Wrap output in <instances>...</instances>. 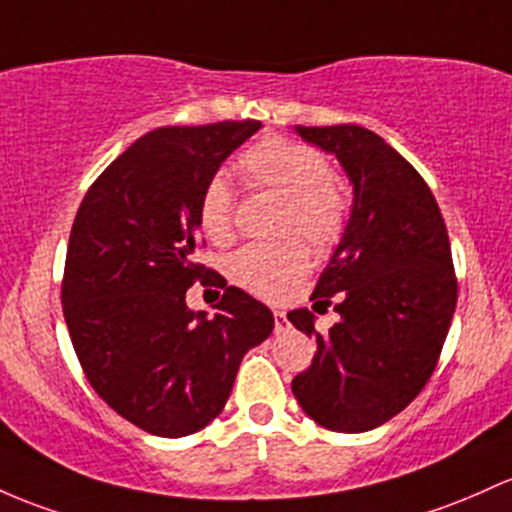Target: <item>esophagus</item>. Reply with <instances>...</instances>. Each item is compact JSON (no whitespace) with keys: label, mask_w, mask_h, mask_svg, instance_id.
I'll return each instance as SVG.
<instances>
[{"label":"esophagus","mask_w":512,"mask_h":512,"mask_svg":"<svg viewBox=\"0 0 512 512\" xmlns=\"http://www.w3.org/2000/svg\"><path fill=\"white\" fill-rule=\"evenodd\" d=\"M286 325H289V320H286V313L284 311H274V333H282V330H286Z\"/></svg>","instance_id":"obj_1"}]
</instances>
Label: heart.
Masks as SVG:
<instances>
[{"label":"heart","instance_id":"b5f03b06","mask_svg":"<svg viewBox=\"0 0 512 512\" xmlns=\"http://www.w3.org/2000/svg\"><path fill=\"white\" fill-rule=\"evenodd\" d=\"M240 172L255 187L286 199L284 228L299 230L316 247H333L350 221V201L333 184V165L311 145L286 138H265L245 150ZM199 226L213 243L233 238V189L223 174L206 182L199 199ZM311 252L299 238L282 243H252L228 257V277L257 296H279L301 277Z\"/></svg>","mask_w":512,"mask_h":512}]
</instances>
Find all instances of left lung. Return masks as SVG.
I'll list each match as a JSON object with an SVG mask.
<instances>
[{"mask_svg": "<svg viewBox=\"0 0 512 512\" xmlns=\"http://www.w3.org/2000/svg\"><path fill=\"white\" fill-rule=\"evenodd\" d=\"M294 131L338 157L355 199L311 296H338L340 320L320 335L308 308L286 313L316 338L291 391L323 428L367 432L401 413L435 372L457 308L447 228L425 179L374 131L355 123Z\"/></svg>", "mask_w": 512, "mask_h": 512, "instance_id": "8db88e82", "label": "left lung"}]
</instances>
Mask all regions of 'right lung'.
<instances>
[{"mask_svg":"<svg viewBox=\"0 0 512 512\" xmlns=\"http://www.w3.org/2000/svg\"><path fill=\"white\" fill-rule=\"evenodd\" d=\"M260 128L221 121L145 133L99 174L72 223L63 313L77 359L92 389L150 435L206 428L240 359L272 335V311L238 286L213 313L187 306V289L209 272L194 262L201 192Z\"/></svg>","mask_w":512,"mask_h":512,"instance_id":"1","label":"right lung"}]
</instances>
